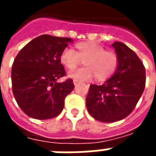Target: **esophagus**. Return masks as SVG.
Returning <instances> with one entry per match:
<instances>
[{"mask_svg":"<svg viewBox=\"0 0 156 156\" xmlns=\"http://www.w3.org/2000/svg\"><path fill=\"white\" fill-rule=\"evenodd\" d=\"M78 83H79V81H78V80H73V84H74L75 86L78 85Z\"/></svg>","mask_w":156,"mask_h":156,"instance_id":"esophagus-1","label":"esophagus"}]
</instances>
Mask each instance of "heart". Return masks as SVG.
I'll use <instances>...</instances> for the list:
<instances>
[{
    "label": "heart",
    "instance_id": "b5f03b06",
    "mask_svg": "<svg viewBox=\"0 0 156 156\" xmlns=\"http://www.w3.org/2000/svg\"><path fill=\"white\" fill-rule=\"evenodd\" d=\"M59 60L69 70L75 69L83 61L85 66L70 73L71 78L80 81L89 80L94 76L97 81H106L119 66V56L116 52L105 49L103 46L93 41L75 44L74 50L64 49Z\"/></svg>",
    "mask_w": 156,
    "mask_h": 156
}]
</instances>
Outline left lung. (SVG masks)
<instances>
[{"instance_id": "obj_1", "label": "left lung", "mask_w": 156, "mask_h": 156, "mask_svg": "<svg viewBox=\"0 0 156 156\" xmlns=\"http://www.w3.org/2000/svg\"><path fill=\"white\" fill-rule=\"evenodd\" d=\"M112 46L119 56V66L105 83L91 84L86 98L89 114L102 122H117L130 115L146 87V69L136 54L123 43Z\"/></svg>"}]
</instances>
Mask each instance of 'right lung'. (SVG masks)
<instances>
[{
  "label": "right lung",
  "mask_w": 156,
  "mask_h": 156,
  "mask_svg": "<svg viewBox=\"0 0 156 156\" xmlns=\"http://www.w3.org/2000/svg\"><path fill=\"white\" fill-rule=\"evenodd\" d=\"M72 39L42 34L18 53L12 64L14 97L27 116L39 120L54 118L63 111L64 99L74 87L73 79L57 83L66 76L59 56Z\"/></svg>",
  "instance_id": "add662e5"
}]
</instances>
